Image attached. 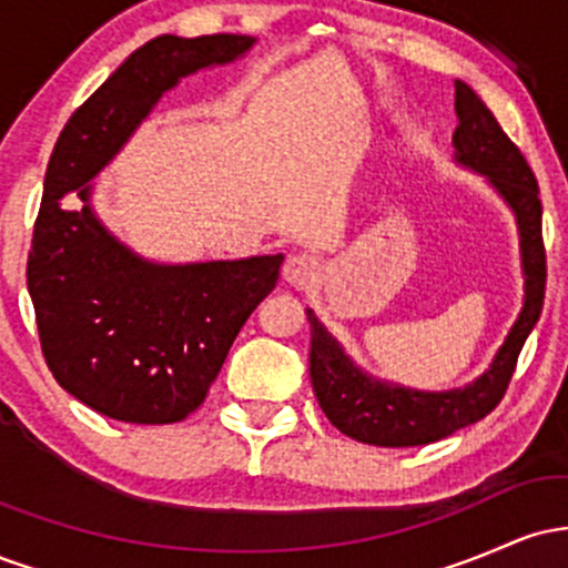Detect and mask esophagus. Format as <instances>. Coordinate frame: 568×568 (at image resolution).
Here are the masks:
<instances>
[{
    "instance_id": "obj_1",
    "label": "esophagus",
    "mask_w": 568,
    "mask_h": 568,
    "mask_svg": "<svg viewBox=\"0 0 568 568\" xmlns=\"http://www.w3.org/2000/svg\"><path fill=\"white\" fill-rule=\"evenodd\" d=\"M317 275L315 258L306 256V253H296V256H288V262L283 264V280L291 285V288H306Z\"/></svg>"
}]
</instances>
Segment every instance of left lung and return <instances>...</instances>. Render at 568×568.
Wrapping results in <instances>:
<instances>
[{
  "mask_svg": "<svg viewBox=\"0 0 568 568\" xmlns=\"http://www.w3.org/2000/svg\"><path fill=\"white\" fill-rule=\"evenodd\" d=\"M454 88V109L459 120L452 139L454 160L467 171L484 175L488 186L513 211L524 270V306L491 366L465 387L443 393L410 389L371 376L344 352L336 336L328 334L315 312L306 310L312 334L310 376L317 403L338 433L368 446H425L491 414L513 379L520 347L542 312L547 270L537 179L520 149L507 139L497 116L488 112L470 84L456 80Z\"/></svg>",
  "mask_w": 568,
  "mask_h": 568,
  "instance_id": "obj_1",
  "label": "left lung"
}]
</instances>
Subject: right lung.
<instances>
[{
  "mask_svg": "<svg viewBox=\"0 0 568 568\" xmlns=\"http://www.w3.org/2000/svg\"><path fill=\"white\" fill-rule=\"evenodd\" d=\"M253 44L245 34L152 39L71 114L50 154L26 285L55 382L109 419L171 425L197 410L277 283L283 253L149 262L103 226L90 184L168 90Z\"/></svg>",
  "mask_w": 568,
  "mask_h": 568,
  "instance_id": "1",
  "label": "right lung"
}]
</instances>
